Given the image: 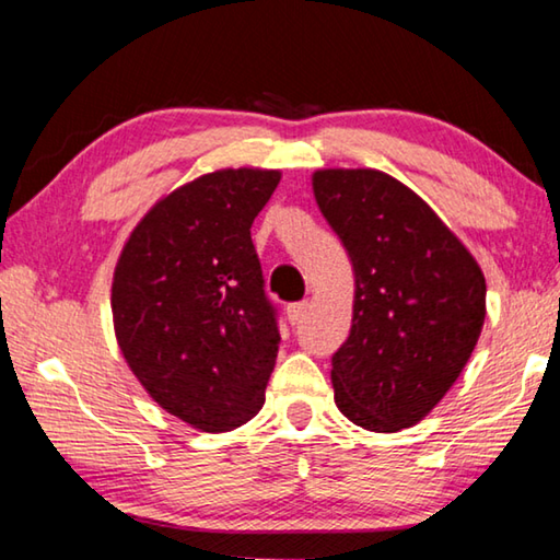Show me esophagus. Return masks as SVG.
I'll use <instances>...</instances> for the list:
<instances>
[{"label": "esophagus", "mask_w": 560, "mask_h": 560, "mask_svg": "<svg viewBox=\"0 0 560 560\" xmlns=\"http://www.w3.org/2000/svg\"><path fill=\"white\" fill-rule=\"evenodd\" d=\"M306 311H308V301H296V303H289V306H287V316H289L291 324L296 326V324H301L303 316H306Z\"/></svg>", "instance_id": "34e87169"}]
</instances>
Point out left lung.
Segmentation results:
<instances>
[{"label":"left lung","instance_id":"1","mask_svg":"<svg viewBox=\"0 0 560 560\" xmlns=\"http://www.w3.org/2000/svg\"><path fill=\"white\" fill-rule=\"evenodd\" d=\"M314 195L355 273L353 326L330 360L338 410L363 430L412 428L477 346L485 273L432 207L381 170H316Z\"/></svg>","mask_w":560,"mask_h":560}]
</instances>
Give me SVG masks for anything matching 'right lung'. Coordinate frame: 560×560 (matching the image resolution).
<instances>
[{"instance_id": "1", "label": "right lung", "mask_w": 560, "mask_h": 560, "mask_svg": "<svg viewBox=\"0 0 560 560\" xmlns=\"http://www.w3.org/2000/svg\"><path fill=\"white\" fill-rule=\"evenodd\" d=\"M279 170H217L163 197L113 273L116 338L132 375L170 415L226 432L261 410L279 353L252 222Z\"/></svg>"}]
</instances>
